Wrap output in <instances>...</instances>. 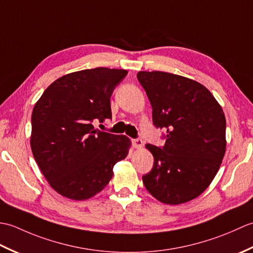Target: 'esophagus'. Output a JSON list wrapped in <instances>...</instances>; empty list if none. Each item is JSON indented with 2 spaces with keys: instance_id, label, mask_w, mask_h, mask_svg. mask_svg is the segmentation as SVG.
Masks as SVG:
<instances>
[{
  "instance_id": "34e87169",
  "label": "esophagus",
  "mask_w": 253,
  "mask_h": 253,
  "mask_svg": "<svg viewBox=\"0 0 253 253\" xmlns=\"http://www.w3.org/2000/svg\"><path fill=\"white\" fill-rule=\"evenodd\" d=\"M132 144H133V147H135L136 149H140V148H142V147H143V141H142V139H141V138H136V139H133V140H132Z\"/></svg>"
}]
</instances>
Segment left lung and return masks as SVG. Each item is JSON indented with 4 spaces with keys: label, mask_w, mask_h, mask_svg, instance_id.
<instances>
[{
    "label": "left lung",
    "mask_w": 253,
    "mask_h": 253,
    "mask_svg": "<svg viewBox=\"0 0 253 253\" xmlns=\"http://www.w3.org/2000/svg\"><path fill=\"white\" fill-rule=\"evenodd\" d=\"M152 106L154 126L165 130L163 147L147 144L153 168L142 176L159 201L180 204L211 184L226 149V120L210 91L195 80L164 72H139Z\"/></svg>",
    "instance_id": "1"
}]
</instances>
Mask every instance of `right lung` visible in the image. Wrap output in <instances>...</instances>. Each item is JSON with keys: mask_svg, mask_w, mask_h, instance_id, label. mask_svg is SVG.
I'll use <instances>...</instances> for the list:
<instances>
[{"mask_svg": "<svg viewBox=\"0 0 253 253\" xmlns=\"http://www.w3.org/2000/svg\"><path fill=\"white\" fill-rule=\"evenodd\" d=\"M125 69L96 67L55 80L31 115V150L37 164L60 195L85 200L113 177L114 165L128 154L130 140L93 127L111 120V95ZM101 125V124H100Z\"/></svg>", "mask_w": 253, "mask_h": 253, "instance_id": "right-lung-1", "label": "right lung"}]
</instances>
